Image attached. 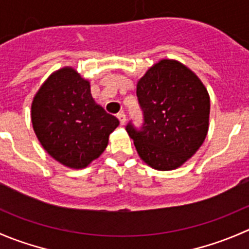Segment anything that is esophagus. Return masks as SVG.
I'll use <instances>...</instances> for the list:
<instances>
[{
	"instance_id": "esophagus-1",
	"label": "esophagus",
	"mask_w": 249,
	"mask_h": 249,
	"mask_svg": "<svg viewBox=\"0 0 249 249\" xmlns=\"http://www.w3.org/2000/svg\"><path fill=\"white\" fill-rule=\"evenodd\" d=\"M117 118H118V119H119L120 124H122V125L125 124V120H126V117H125L124 113H118Z\"/></svg>"
}]
</instances>
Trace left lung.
Masks as SVG:
<instances>
[{
	"instance_id": "obj_1",
	"label": "left lung",
	"mask_w": 249,
	"mask_h": 249,
	"mask_svg": "<svg viewBox=\"0 0 249 249\" xmlns=\"http://www.w3.org/2000/svg\"><path fill=\"white\" fill-rule=\"evenodd\" d=\"M143 123L126 124L141 159L150 167L169 171L196 153L206 139L210 96L188 67L161 60L147 71L136 90Z\"/></svg>"
}]
</instances>
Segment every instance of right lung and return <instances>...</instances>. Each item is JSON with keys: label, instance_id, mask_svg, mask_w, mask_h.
Instances as JSON below:
<instances>
[{"label": "right lung", "instance_id": "add662e5", "mask_svg": "<svg viewBox=\"0 0 249 249\" xmlns=\"http://www.w3.org/2000/svg\"><path fill=\"white\" fill-rule=\"evenodd\" d=\"M34 130L55 160L72 169L88 166L108 144L119 120L95 104L89 82L70 67L55 72L35 96Z\"/></svg>", "mask_w": 249, "mask_h": 249}]
</instances>
